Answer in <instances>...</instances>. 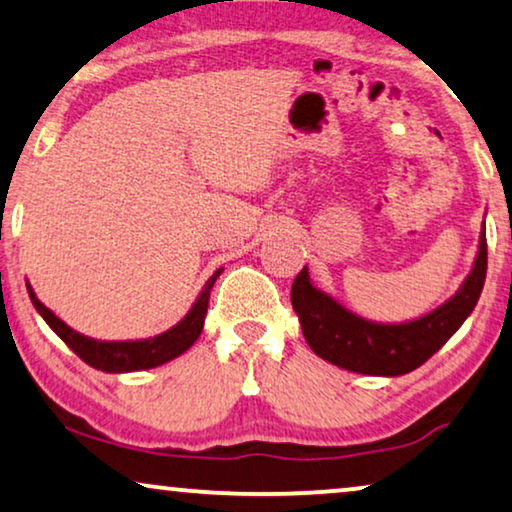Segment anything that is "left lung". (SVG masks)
Masks as SVG:
<instances>
[{
	"label": "left lung",
	"instance_id": "obj_1",
	"mask_svg": "<svg viewBox=\"0 0 512 512\" xmlns=\"http://www.w3.org/2000/svg\"><path fill=\"white\" fill-rule=\"evenodd\" d=\"M485 275L487 233L482 226L471 272L452 298L422 317L401 324L363 319L331 293L317 289L307 268L298 272L291 286V305L298 314L307 345L321 359L349 373L396 377L429 361L459 331L478 305Z\"/></svg>",
	"mask_w": 512,
	"mask_h": 512
}]
</instances>
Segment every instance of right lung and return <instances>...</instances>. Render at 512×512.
Wrapping results in <instances>:
<instances>
[{
    "label": "right lung",
    "instance_id": "add662e5",
    "mask_svg": "<svg viewBox=\"0 0 512 512\" xmlns=\"http://www.w3.org/2000/svg\"><path fill=\"white\" fill-rule=\"evenodd\" d=\"M223 268L214 272L212 277L207 279L202 291L195 298L191 310L186 312V317L177 321L167 331L153 335V338H142V340H95L88 338L79 331H74L72 326H67L60 317H55L53 310L41 303L37 293L27 282V293H30V300L48 326L53 328V333L65 342V345L72 349L76 356H81L88 366H93L102 373H132V370H149L158 368L163 363L177 359L186 352L188 347L193 345L195 340L200 338L202 326H205V314L209 305V291Z\"/></svg>",
    "mask_w": 512,
    "mask_h": 512
}]
</instances>
